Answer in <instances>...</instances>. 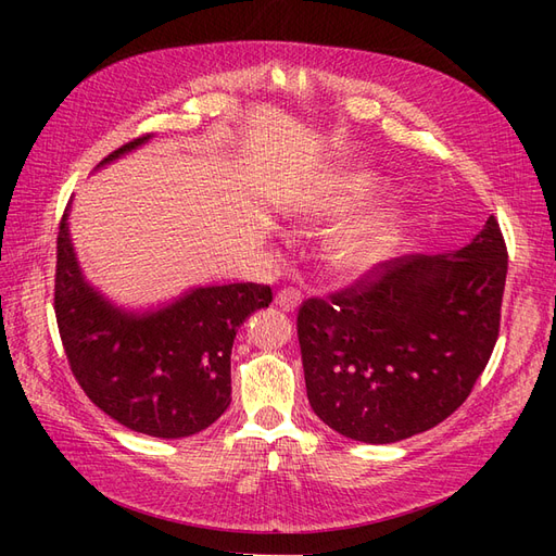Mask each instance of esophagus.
Masks as SVG:
<instances>
[{"mask_svg":"<svg viewBox=\"0 0 556 556\" xmlns=\"http://www.w3.org/2000/svg\"><path fill=\"white\" fill-rule=\"evenodd\" d=\"M274 304H276L280 311H285V313H292V311H296L299 304H301V294H299L296 290H280V292L276 294Z\"/></svg>","mask_w":556,"mask_h":556,"instance_id":"esophagus-1","label":"esophagus"}]
</instances>
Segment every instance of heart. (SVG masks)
I'll return each instance as SVG.
<instances>
[{"label":"heart","mask_w":556,"mask_h":556,"mask_svg":"<svg viewBox=\"0 0 556 556\" xmlns=\"http://www.w3.org/2000/svg\"><path fill=\"white\" fill-rule=\"evenodd\" d=\"M382 188V174L364 162H336L317 172L292 194L285 215L294 227L317 229L362 208ZM406 201L387 197L357 213L333 231L327 243V266L350 280L366 278L390 262L406 231Z\"/></svg>","instance_id":"b5f03b06"}]
</instances>
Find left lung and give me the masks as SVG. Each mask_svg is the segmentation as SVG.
I'll list each match as a JSON object with an SVG mask.
<instances>
[{
	"label": "left lung",
	"instance_id": "left-lung-1",
	"mask_svg": "<svg viewBox=\"0 0 556 556\" xmlns=\"http://www.w3.org/2000/svg\"><path fill=\"white\" fill-rule=\"evenodd\" d=\"M506 274L492 215L457 250L396 257L331 301L308 299L296 329L313 413L371 445L441 425L490 362Z\"/></svg>",
	"mask_w": 556,
	"mask_h": 556
}]
</instances>
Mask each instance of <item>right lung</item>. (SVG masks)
Masks as SVG:
<instances>
[{"label":"right lung","mask_w":556,"mask_h":556,"mask_svg":"<svg viewBox=\"0 0 556 556\" xmlns=\"http://www.w3.org/2000/svg\"><path fill=\"white\" fill-rule=\"evenodd\" d=\"M150 139L117 148L97 169ZM66 206L58 233L55 315L66 359L97 408L123 427L185 439L211 427L231 403V345L245 319L271 304L255 282L199 285L157 306L115 304L86 278Z\"/></svg>","instance_id":"1"}]
</instances>
